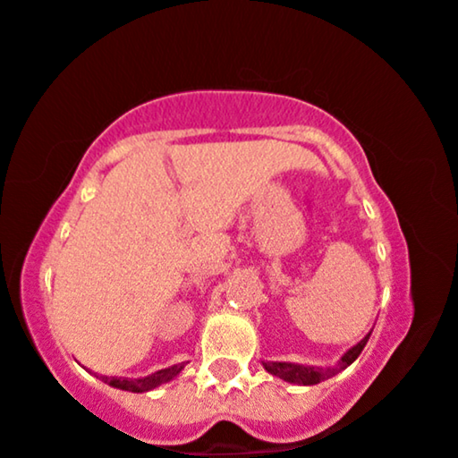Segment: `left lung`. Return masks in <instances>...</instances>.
I'll list each match as a JSON object with an SVG mask.
<instances>
[{
  "label": "left lung",
  "mask_w": 458,
  "mask_h": 458,
  "mask_svg": "<svg viewBox=\"0 0 458 458\" xmlns=\"http://www.w3.org/2000/svg\"><path fill=\"white\" fill-rule=\"evenodd\" d=\"M369 334H372V329H369V332L363 335V338L359 340L355 346H351V349L338 359V363H335V366L317 368V366H300V363H289V361H262V366L266 372H270L272 376H279V378L285 380V383L302 385V386L319 385V383H323V380L332 378V376L343 372V369L349 368L351 363L355 361L359 355H361L363 346H366L369 340Z\"/></svg>",
  "instance_id": "left-lung-1"
}]
</instances>
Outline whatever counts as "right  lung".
<instances>
[{
  "label": "right lung",
  "instance_id": "1",
  "mask_svg": "<svg viewBox=\"0 0 458 458\" xmlns=\"http://www.w3.org/2000/svg\"><path fill=\"white\" fill-rule=\"evenodd\" d=\"M186 363H177V366L158 369V372L143 376V378H118V376H97V378L103 380V383L114 386V389H123L131 393H148L156 389V386L169 383V380L175 378V376L182 372Z\"/></svg>",
  "mask_w": 458,
  "mask_h": 458
}]
</instances>
